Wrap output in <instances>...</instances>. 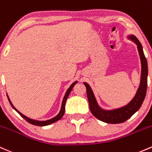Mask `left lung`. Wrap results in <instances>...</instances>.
<instances>
[{"label": "left lung", "mask_w": 152, "mask_h": 152, "mask_svg": "<svg viewBox=\"0 0 152 152\" xmlns=\"http://www.w3.org/2000/svg\"><path fill=\"white\" fill-rule=\"evenodd\" d=\"M128 39L133 42L137 45L138 54H139L140 60H141V81H140V84L137 91L133 99L126 105L113 110L102 109L98 104L91 86L86 82H84V84L86 88V94H87L89 108L91 113L98 120L107 123L117 124V123H121L127 121L139 110L146 96L148 77L147 61L144 56L142 45L138 38L133 34H130L128 36Z\"/></svg>", "instance_id": "obj_1"}]
</instances>
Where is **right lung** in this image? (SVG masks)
Wrapping results in <instances>:
<instances>
[{"instance_id": "obj_1", "label": "right lung", "mask_w": 152, "mask_h": 152, "mask_svg": "<svg viewBox=\"0 0 152 152\" xmlns=\"http://www.w3.org/2000/svg\"><path fill=\"white\" fill-rule=\"evenodd\" d=\"M77 82H78V81H74V82H73V83H72L71 86H69V88H68V89H67V91H66V94H65V95H64V97H63V99L62 104H61V110H60L59 113H58V114L56 117H54V118H51V119H50V120H47V121H37V120L31 119V118H28V117L25 116L24 115H23L22 113H20V112L18 110L16 109V107H15L13 105L12 102H11V100H10V99H9V97H8V94H6V95H7L8 99V101H9V102H10V104H11V107H12L14 108L15 110L17 112V113H19L20 115L22 117V118H24V120H26V121H27L28 123H31V124H32V125H34V126H48V125H50V124H52V123L56 122V121H59L60 119H61V118H62V117L63 116V115H64V113H65V106H66V99H67L68 95L70 94V92H71V90H72L73 87V86H74V85L76 84Z\"/></svg>"}]
</instances>
